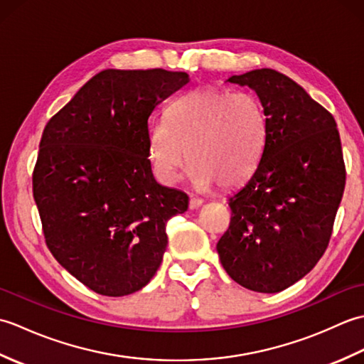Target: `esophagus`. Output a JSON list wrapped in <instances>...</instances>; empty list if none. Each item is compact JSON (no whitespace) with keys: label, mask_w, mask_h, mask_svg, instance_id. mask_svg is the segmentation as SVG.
Here are the masks:
<instances>
[{"label":"esophagus","mask_w":364,"mask_h":364,"mask_svg":"<svg viewBox=\"0 0 364 364\" xmlns=\"http://www.w3.org/2000/svg\"><path fill=\"white\" fill-rule=\"evenodd\" d=\"M202 205H203V200L198 197H192L189 200V210H197V208H200Z\"/></svg>","instance_id":"1"}]
</instances>
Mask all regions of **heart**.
<instances>
[{"label": "heart", "instance_id": "obj_1", "mask_svg": "<svg viewBox=\"0 0 364 364\" xmlns=\"http://www.w3.org/2000/svg\"><path fill=\"white\" fill-rule=\"evenodd\" d=\"M267 139L269 119L257 95L203 87L178 97L167 120L151 123L149 156L162 183H175L191 159L196 188H235L257 170Z\"/></svg>", "mask_w": 364, "mask_h": 364}]
</instances>
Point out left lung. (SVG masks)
<instances>
[{"label": "left lung", "mask_w": 364, "mask_h": 364, "mask_svg": "<svg viewBox=\"0 0 364 364\" xmlns=\"http://www.w3.org/2000/svg\"><path fill=\"white\" fill-rule=\"evenodd\" d=\"M227 81L257 92L269 139L257 170L228 198L218 253L244 288L280 292L327 250L346 186L341 139L333 115L286 75L259 68Z\"/></svg>", "instance_id": "obj_1"}]
</instances>
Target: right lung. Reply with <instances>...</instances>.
I'll return each instance as SVG.
<instances>
[{"label": "right lung", "mask_w": 364, "mask_h": 364, "mask_svg": "<svg viewBox=\"0 0 364 364\" xmlns=\"http://www.w3.org/2000/svg\"><path fill=\"white\" fill-rule=\"evenodd\" d=\"M189 75L97 73L46 123L33 172L45 242L76 280L107 297L149 283L167 247L170 218L189 197L161 186L149 159V119Z\"/></svg>", "instance_id": "obj_1"}]
</instances>
